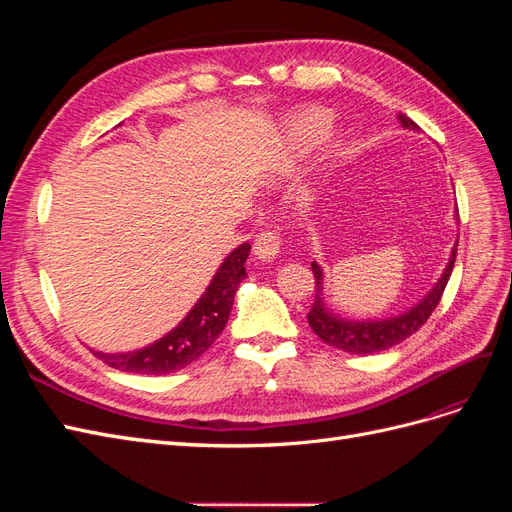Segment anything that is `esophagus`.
Wrapping results in <instances>:
<instances>
[{
  "label": "esophagus",
  "instance_id": "1",
  "mask_svg": "<svg viewBox=\"0 0 512 512\" xmlns=\"http://www.w3.org/2000/svg\"><path fill=\"white\" fill-rule=\"evenodd\" d=\"M280 254V237L275 230H262L254 241V256L262 262H273Z\"/></svg>",
  "mask_w": 512,
  "mask_h": 512
}]
</instances>
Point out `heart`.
<instances>
[{
	"mask_svg": "<svg viewBox=\"0 0 512 512\" xmlns=\"http://www.w3.org/2000/svg\"><path fill=\"white\" fill-rule=\"evenodd\" d=\"M331 126H333V115L329 111H322V108H309V111L301 113L290 126L288 143H286L288 162L290 158L297 156V153L316 147L322 138L329 134ZM333 153H339V145L333 147Z\"/></svg>",
	"mask_w": 512,
	"mask_h": 512,
	"instance_id": "1",
	"label": "heart"
}]
</instances>
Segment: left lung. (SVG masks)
I'll return each mask as SVG.
<instances>
[{"mask_svg":"<svg viewBox=\"0 0 512 512\" xmlns=\"http://www.w3.org/2000/svg\"><path fill=\"white\" fill-rule=\"evenodd\" d=\"M401 126L408 130H418L416 123L406 117L399 115ZM455 256H457V245L453 247L451 258L446 262V269L442 271L440 280L436 282L425 297L418 301L408 312L393 316V318H380V320H346L333 314L331 309L324 303V286H322V267L318 262H312V271L316 277V297L314 305L309 309L307 322L312 331L322 339L324 344H329L337 350H344L350 354H374L389 350L397 344L404 342L410 335H414L418 329L423 327L427 318L433 314V309L438 307L442 292L451 280V273L455 267Z\"/></svg>","mask_w":512,"mask_h":512,"instance_id":"8db88e82","label":"left lung"}]
</instances>
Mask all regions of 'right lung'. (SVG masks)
Here are the masks:
<instances>
[{"instance_id":"1","label":"right lung","mask_w":512,"mask_h":512,"mask_svg":"<svg viewBox=\"0 0 512 512\" xmlns=\"http://www.w3.org/2000/svg\"><path fill=\"white\" fill-rule=\"evenodd\" d=\"M250 243H241L232 250L213 275L211 284L203 292L177 327L141 350L106 354L94 352L98 359L121 371L132 374H173L196 361L200 354L207 352L215 339L224 331L232 301L239 284L245 280V260L250 256Z\"/></svg>"}]
</instances>
